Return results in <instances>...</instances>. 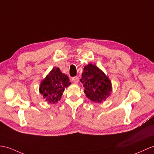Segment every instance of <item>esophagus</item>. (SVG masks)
I'll return each instance as SVG.
<instances>
[{
    "label": "esophagus",
    "mask_w": 154,
    "mask_h": 154,
    "mask_svg": "<svg viewBox=\"0 0 154 154\" xmlns=\"http://www.w3.org/2000/svg\"><path fill=\"white\" fill-rule=\"evenodd\" d=\"M72 81L73 82H74V83H78V82H79V78H78V76H75V77H73L72 78Z\"/></svg>",
    "instance_id": "esophagus-1"
}]
</instances>
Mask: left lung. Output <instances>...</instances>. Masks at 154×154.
<instances>
[{"label": "left lung", "mask_w": 154, "mask_h": 154, "mask_svg": "<svg viewBox=\"0 0 154 154\" xmlns=\"http://www.w3.org/2000/svg\"><path fill=\"white\" fill-rule=\"evenodd\" d=\"M80 79L87 97L96 103L105 100L112 91L111 82L97 66H85Z\"/></svg>", "instance_id": "1"}]
</instances>
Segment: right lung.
<instances>
[{"instance_id":"add662e5","label":"right lung","mask_w":154,"mask_h":154,"mask_svg":"<svg viewBox=\"0 0 154 154\" xmlns=\"http://www.w3.org/2000/svg\"><path fill=\"white\" fill-rule=\"evenodd\" d=\"M70 84L69 77L55 67L41 82L39 90L46 100L55 103L61 98L65 88Z\"/></svg>"}]
</instances>
